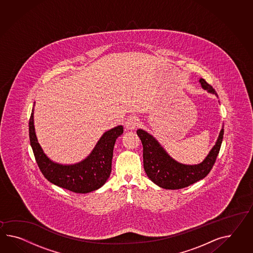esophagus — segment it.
Wrapping results in <instances>:
<instances>
[{
	"mask_svg": "<svg viewBox=\"0 0 253 253\" xmlns=\"http://www.w3.org/2000/svg\"><path fill=\"white\" fill-rule=\"evenodd\" d=\"M139 124V119L136 116H130L125 122V127L128 129H134Z\"/></svg>",
	"mask_w": 253,
	"mask_h": 253,
	"instance_id": "34e87169",
	"label": "esophagus"
}]
</instances>
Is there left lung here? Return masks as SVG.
<instances>
[{
  "mask_svg": "<svg viewBox=\"0 0 253 253\" xmlns=\"http://www.w3.org/2000/svg\"><path fill=\"white\" fill-rule=\"evenodd\" d=\"M202 88L217 97L215 89L204 79L199 80ZM216 139L215 145L200 164L185 165L174 160L159 142L144 129H137L143 147V167L150 180L165 189H181L206 177L216 162L221 146L224 129Z\"/></svg>",
  "mask_w": 253,
  "mask_h": 253,
  "instance_id": "obj_1",
  "label": "left lung"
}]
</instances>
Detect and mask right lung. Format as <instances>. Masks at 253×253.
<instances>
[{"label": "right lung", "instance_id": "right-lung-1", "mask_svg": "<svg viewBox=\"0 0 253 253\" xmlns=\"http://www.w3.org/2000/svg\"><path fill=\"white\" fill-rule=\"evenodd\" d=\"M34 111L33 107L29 120V138L43 176L54 185L80 194L95 191L104 185L111 175L114 144L118 137L124 133V127L119 125L105 131L85 159L73 165H62L51 160L39 144L35 129Z\"/></svg>", "mask_w": 253, "mask_h": 253}]
</instances>
